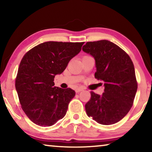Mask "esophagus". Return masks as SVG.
<instances>
[{
  "label": "esophagus",
  "instance_id": "obj_1",
  "mask_svg": "<svg viewBox=\"0 0 152 152\" xmlns=\"http://www.w3.org/2000/svg\"><path fill=\"white\" fill-rule=\"evenodd\" d=\"M82 91H83V88H76L75 90V91H76V93H78V92H81Z\"/></svg>",
  "mask_w": 152,
  "mask_h": 152
}]
</instances>
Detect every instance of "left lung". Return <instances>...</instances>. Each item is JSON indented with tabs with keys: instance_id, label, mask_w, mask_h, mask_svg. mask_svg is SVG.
<instances>
[{
	"instance_id": "1",
	"label": "left lung",
	"mask_w": 152,
	"mask_h": 152,
	"mask_svg": "<svg viewBox=\"0 0 152 152\" xmlns=\"http://www.w3.org/2000/svg\"><path fill=\"white\" fill-rule=\"evenodd\" d=\"M82 50L94 58V77L103 81L104 86L102 95L91 92V99L85 104L87 115L102 125L119 122L133 106L137 89L132 59L108 40L87 42Z\"/></svg>"
}]
</instances>
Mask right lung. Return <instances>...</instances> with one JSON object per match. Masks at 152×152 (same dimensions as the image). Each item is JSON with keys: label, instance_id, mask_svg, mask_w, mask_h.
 Returning <instances> with one entry per match:
<instances>
[{"label": "right lung", "instance_id": "obj_1", "mask_svg": "<svg viewBox=\"0 0 152 152\" xmlns=\"http://www.w3.org/2000/svg\"><path fill=\"white\" fill-rule=\"evenodd\" d=\"M84 43L44 42L31 49L23 57L15 88L22 109L36 125L51 126L66 115L75 91L56 87L53 80L81 51Z\"/></svg>", "mask_w": 152, "mask_h": 152}]
</instances>
